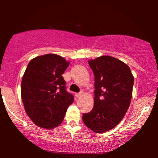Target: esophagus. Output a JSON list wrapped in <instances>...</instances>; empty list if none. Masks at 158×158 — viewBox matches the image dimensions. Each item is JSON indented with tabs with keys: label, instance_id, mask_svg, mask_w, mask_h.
I'll list each match as a JSON object with an SVG mask.
<instances>
[{
	"label": "esophagus",
	"instance_id": "esophagus-1",
	"mask_svg": "<svg viewBox=\"0 0 158 158\" xmlns=\"http://www.w3.org/2000/svg\"><path fill=\"white\" fill-rule=\"evenodd\" d=\"M83 94V93L82 92H80V93H78V94H76V97L77 98H79V97H81V95H82Z\"/></svg>",
	"mask_w": 158,
	"mask_h": 158
}]
</instances>
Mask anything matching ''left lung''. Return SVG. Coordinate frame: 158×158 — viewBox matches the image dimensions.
Segmentation results:
<instances>
[{"label":"left lung","instance_id":"8db88e82","mask_svg":"<svg viewBox=\"0 0 158 158\" xmlns=\"http://www.w3.org/2000/svg\"><path fill=\"white\" fill-rule=\"evenodd\" d=\"M95 77L94 106L83 114L85 125L96 133L113 129L129 108L134 77L129 67L110 56L88 61Z\"/></svg>","mask_w":158,"mask_h":158}]
</instances>
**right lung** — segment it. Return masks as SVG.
Masks as SVG:
<instances>
[{
	"label": "right lung",
	"mask_w": 158,
	"mask_h": 158,
	"mask_svg": "<svg viewBox=\"0 0 158 158\" xmlns=\"http://www.w3.org/2000/svg\"><path fill=\"white\" fill-rule=\"evenodd\" d=\"M70 62L56 54H46L29 62L21 81V99L36 126L52 129L62 123L74 97L67 92L64 73Z\"/></svg>",
	"instance_id": "obj_1"
}]
</instances>
